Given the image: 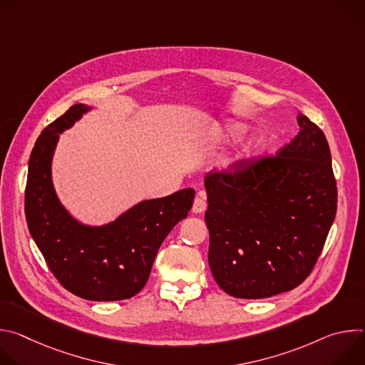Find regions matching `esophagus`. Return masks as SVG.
Here are the masks:
<instances>
[{"label": "esophagus", "instance_id": "obj_1", "mask_svg": "<svg viewBox=\"0 0 365 365\" xmlns=\"http://www.w3.org/2000/svg\"><path fill=\"white\" fill-rule=\"evenodd\" d=\"M206 210V200H205V195L200 192L196 195L195 200H193V206H192V212L193 214H202Z\"/></svg>", "mask_w": 365, "mask_h": 365}]
</instances>
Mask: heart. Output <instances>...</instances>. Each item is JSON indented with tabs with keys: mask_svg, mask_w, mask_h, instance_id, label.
Wrapping results in <instances>:
<instances>
[{
	"mask_svg": "<svg viewBox=\"0 0 365 365\" xmlns=\"http://www.w3.org/2000/svg\"><path fill=\"white\" fill-rule=\"evenodd\" d=\"M227 133H228V135H230V137L237 138V137H240V134L242 133V128H241L240 125H237V124H231V125L228 127Z\"/></svg>",
	"mask_w": 365,
	"mask_h": 365,
	"instance_id": "1",
	"label": "heart"
}]
</instances>
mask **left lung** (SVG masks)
I'll list each match as a JSON object with an SVG mask.
<instances>
[{"instance_id": "obj_1", "label": "left lung", "mask_w": 365, "mask_h": 365, "mask_svg": "<svg viewBox=\"0 0 365 365\" xmlns=\"http://www.w3.org/2000/svg\"><path fill=\"white\" fill-rule=\"evenodd\" d=\"M300 131L276 155L238 160L205 176L211 272L240 299L297 287L314 270L336 214V180L324 131Z\"/></svg>"}]
</instances>
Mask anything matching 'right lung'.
<instances>
[{
  "instance_id": "right-lung-1",
  "label": "right lung",
  "mask_w": 365,
  "mask_h": 365,
  "mask_svg": "<svg viewBox=\"0 0 365 365\" xmlns=\"http://www.w3.org/2000/svg\"><path fill=\"white\" fill-rule=\"evenodd\" d=\"M88 110L76 103L38 135L29 160L26 220L50 272L66 290L86 300H124L147 283L155 254L173 227L187 217L195 190L143 200L102 227L78 222L56 196L51 158L59 134Z\"/></svg>"
}]
</instances>
